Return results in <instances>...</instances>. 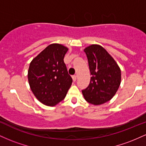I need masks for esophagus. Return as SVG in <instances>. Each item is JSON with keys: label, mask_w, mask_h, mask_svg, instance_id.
I'll return each instance as SVG.
<instances>
[{"label": "esophagus", "mask_w": 146, "mask_h": 146, "mask_svg": "<svg viewBox=\"0 0 146 146\" xmlns=\"http://www.w3.org/2000/svg\"><path fill=\"white\" fill-rule=\"evenodd\" d=\"M72 78H73V81L75 82V81H76V80H77V76H76V75H73V76H72Z\"/></svg>", "instance_id": "obj_1"}]
</instances>
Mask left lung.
<instances>
[{
  "instance_id": "8db88e82",
  "label": "left lung",
  "mask_w": 146,
  "mask_h": 146,
  "mask_svg": "<svg viewBox=\"0 0 146 146\" xmlns=\"http://www.w3.org/2000/svg\"><path fill=\"white\" fill-rule=\"evenodd\" d=\"M90 72L88 86L82 90L84 98L91 104L101 105L117 93L121 84V69L104 48L91 44L84 49Z\"/></svg>"
}]
</instances>
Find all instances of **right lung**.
I'll return each instance as SVG.
<instances>
[{"label":"right lung","mask_w":146,"mask_h":146,"mask_svg":"<svg viewBox=\"0 0 146 146\" xmlns=\"http://www.w3.org/2000/svg\"><path fill=\"white\" fill-rule=\"evenodd\" d=\"M68 48L51 44L34 58L29 64L28 81L31 91L42 104L54 106L66 97L72 84L64 58Z\"/></svg>","instance_id":"right-lung-1"}]
</instances>
